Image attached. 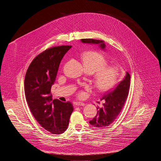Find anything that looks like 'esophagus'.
Segmentation results:
<instances>
[{
  "label": "esophagus",
  "mask_w": 161,
  "mask_h": 161,
  "mask_svg": "<svg viewBox=\"0 0 161 161\" xmlns=\"http://www.w3.org/2000/svg\"><path fill=\"white\" fill-rule=\"evenodd\" d=\"M74 105L75 106H85V104L83 103H81V102H75L74 103Z\"/></svg>",
  "instance_id": "esophagus-1"
}]
</instances>
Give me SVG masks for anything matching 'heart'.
Here are the masks:
<instances>
[{"instance_id":"1","label":"heart","mask_w":161,"mask_h":161,"mask_svg":"<svg viewBox=\"0 0 161 161\" xmlns=\"http://www.w3.org/2000/svg\"><path fill=\"white\" fill-rule=\"evenodd\" d=\"M82 61L86 71L92 74L95 73L93 81L98 91H108L119 82L120 69L117 65H107V60L101 53L96 52H85L82 55ZM78 96L83 97L85 93L81 91Z\"/></svg>"}]
</instances>
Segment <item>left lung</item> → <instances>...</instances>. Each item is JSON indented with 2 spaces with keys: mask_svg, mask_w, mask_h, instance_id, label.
Here are the masks:
<instances>
[{
  "mask_svg": "<svg viewBox=\"0 0 161 161\" xmlns=\"http://www.w3.org/2000/svg\"><path fill=\"white\" fill-rule=\"evenodd\" d=\"M83 43L98 44L102 50H104L106 44L104 41L93 39H82ZM130 75L126 72L125 78L113 90L107 92L102 97L104 101L102 108H97L96 117L89 123L97 128L109 126L117 119L122 111L127 98L130 86Z\"/></svg>",
  "mask_w": 161,
  "mask_h": 161,
  "instance_id": "8db88e82",
  "label": "left lung"
}]
</instances>
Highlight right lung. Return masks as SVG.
<instances>
[{"instance_id": "add662e5", "label": "right lung", "mask_w": 161, "mask_h": 161, "mask_svg": "<svg viewBox=\"0 0 161 161\" xmlns=\"http://www.w3.org/2000/svg\"><path fill=\"white\" fill-rule=\"evenodd\" d=\"M71 47L60 46L46 50L32 60L25 78V95L31 113L41 127L52 134L65 132L74 109L70 102L53 100L50 94L60 63Z\"/></svg>"}]
</instances>
